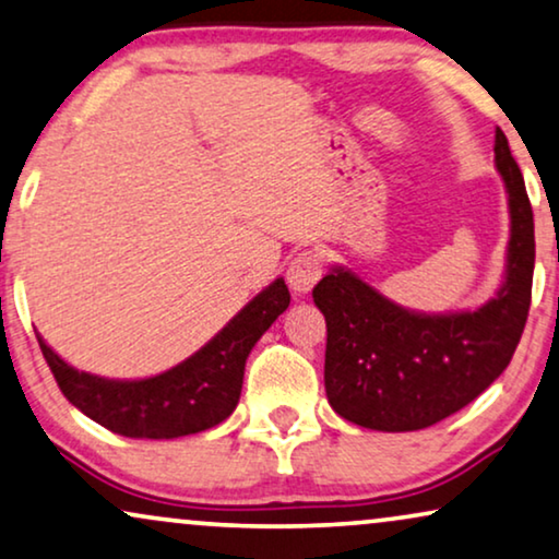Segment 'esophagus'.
Segmentation results:
<instances>
[{
  "mask_svg": "<svg viewBox=\"0 0 559 559\" xmlns=\"http://www.w3.org/2000/svg\"><path fill=\"white\" fill-rule=\"evenodd\" d=\"M323 277V259L316 251H300L287 266V285L295 289L297 295L310 293Z\"/></svg>",
  "mask_w": 559,
  "mask_h": 559,
  "instance_id": "34e87169",
  "label": "esophagus"
}]
</instances>
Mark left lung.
I'll use <instances>...</instances> for the list:
<instances>
[{
  "instance_id": "1",
  "label": "left lung",
  "mask_w": 559,
  "mask_h": 559,
  "mask_svg": "<svg viewBox=\"0 0 559 559\" xmlns=\"http://www.w3.org/2000/svg\"><path fill=\"white\" fill-rule=\"evenodd\" d=\"M493 152L509 193L511 239L507 280L486 305L450 316L412 312L343 266L312 289L328 328L325 394L348 423L423 430L484 394L514 356L532 302L534 218L501 129Z\"/></svg>"
}]
</instances>
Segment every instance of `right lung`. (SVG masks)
Segmentation results:
<instances>
[{"label":"right lung","mask_w":559,"mask_h":559,"mask_svg":"<svg viewBox=\"0 0 559 559\" xmlns=\"http://www.w3.org/2000/svg\"><path fill=\"white\" fill-rule=\"evenodd\" d=\"M289 305L285 280L262 289L224 331L170 371L140 381L104 379L73 369L37 333V343L66 400L124 438L173 440L211 430L239 404L243 366L254 343Z\"/></svg>","instance_id":"right-lung-1"}]
</instances>
